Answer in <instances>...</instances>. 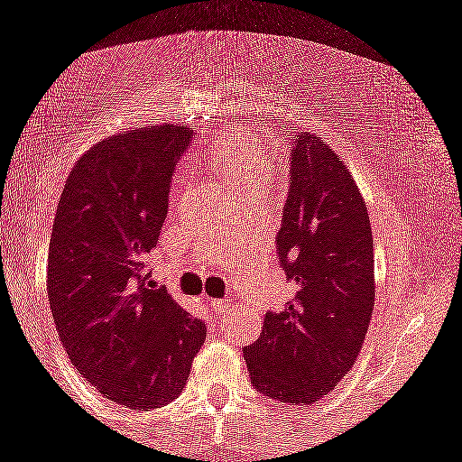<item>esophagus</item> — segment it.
I'll return each instance as SVG.
<instances>
[{"label":"esophagus","mask_w":462,"mask_h":462,"mask_svg":"<svg viewBox=\"0 0 462 462\" xmlns=\"http://www.w3.org/2000/svg\"><path fill=\"white\" fill-rule=\"evenodd\" d=\"M208 309L213 310V315L222 318V315H226L228 309H231V301H228V300H213V301H208Z\"/></svg>","instance_id":"1"}]
</instances>
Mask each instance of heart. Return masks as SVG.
Instances as JSON below:
<instances>
[{"instance_id":"1","label":"heart","mask_w":462,"mask_h":462,"mask_svg":"<svg viewBox=\"0 0 462 462\" xmlns=\"http://www.w3.org/2000/svg\"><path fill=\"white\" fill-rule=\"evenodd\" d=\"M208 162L236 195H263L274 162L256 140H228L208 153Z\"/></svg>"}]
</instances>
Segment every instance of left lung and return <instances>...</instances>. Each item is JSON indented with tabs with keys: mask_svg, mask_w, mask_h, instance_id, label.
<instances>
[{
	"mask_svg": "<svg viewBox=\"0 0 462 462\" xmlns=\"http://www.w3.org/2000/svg\"><path fill=\"white\" fill-rule=\"evenodd\" d=\"M292 183L276 252L294 297L267 313L245 346L256 390L288 406H310L356 365L374 313L370 215L345 161L310 131L292 147Z\"/></svg>",
	"mask_w": 462,
	"mask_h": 462,
	"instance_id": "obj_1",
	"label": "left lung"
}]
</instances>
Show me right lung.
<instances>
[{
    "mask_svg": "<svg viewBox=\"0 0 462 462\" xmlns=\"http://www.w3.org/2000/svg\"><path fill=\"white\" fill-rule=\"evenodd\" d=\"M190 131L135 126L92 144L65 181L47 258L56 331L79 374L131 411L179 397L206 327L147 281Z\"/></svg>",
    "mask_w": 462,
    "mask_h": 462,
    "instance_id": "1",
    "label": "right lung"
}]
</instances>
